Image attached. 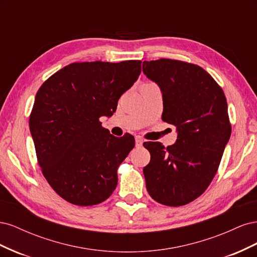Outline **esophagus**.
I'll use <instances>...</instances> for the list:
<instances>
[{"label":"esophagus","mask_w":257,"mask_h":257,"mask_svg":"<svg viewBox=\"0 0 257 257\" xmlns=\"http://www.w3.org/2000/svg\"><path fill=\"white\" fill-rule=\"evenodd\" d=\"M135 144H136V147H142L143 144H144V141L141 138V137H136L135 138Z\"/></svg>","instance_id":"1"}]
</instances>
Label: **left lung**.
Masks as SVG:
<instances>
[{"instance_id":"obj_1","label":"left lung","mask_w":257,"mask_h":257,"mask_svg":"<svg viewBox=\"0 0 257 257\" xmlns=\"http://www.w3.org/2000/svg\"><path fill=\"white\" fill-rule=\"evenodd\" d=\"M143 72L162 91V120L178 133L167 148L144 144L151 155L144 167L146 188L162 205L183 206L207 190L219 168L231 133L226 97L211 75L188 62L144 61Z\"/></svg>"}]
</instances>
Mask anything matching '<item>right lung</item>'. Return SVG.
<instances>
[{"label":"right lung","mask_w":257,"mask_h":257,"mask_svg":"<svg viewBox=\"0 0 257 257\" xmlns=\"http://www.w3.org/2000/svg\"><path fill=\"white\" fill-rule=\"evenodd\" d=\"M142 61L75 62L38 89L30 114L37 162L58 195L77 206L106 200L134 137L112 136L99 118L111 115L138 79Z\"/></svg>","instance_id":"1"}]
</instances>
